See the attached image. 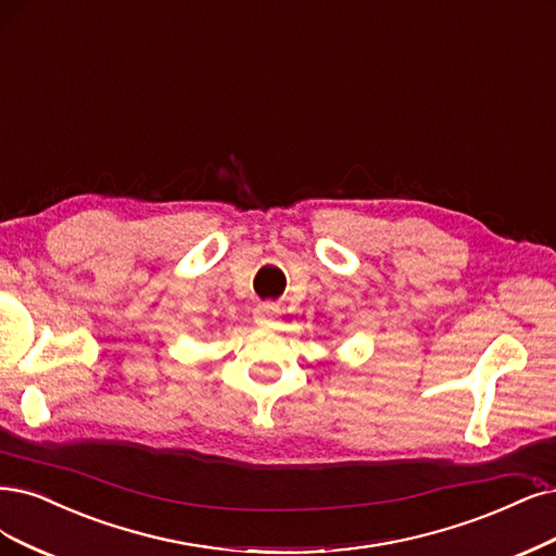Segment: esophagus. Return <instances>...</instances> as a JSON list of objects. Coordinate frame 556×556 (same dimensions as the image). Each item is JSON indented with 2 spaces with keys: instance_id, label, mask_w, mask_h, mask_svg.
<instances>
[{
  "instance_id": "1",
  "label": "esophagus",
  "mask_w": 556,
  "mask_h": 556,
  "mask_svg": "<svg viewBox=\"0 0 556 556\" xmlns=\"http://www.w3.org/2000/svg\"><path fill=\"white\" fill-rule=\"evenodd\" d=\"M279 316H281V309H279V304H275V302H261V304H256V309H254V320L263 327L275 325L279 320Z\"/></svg>"
}]
</instances>
